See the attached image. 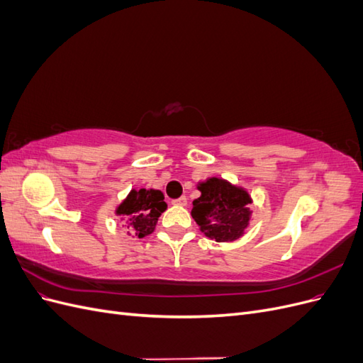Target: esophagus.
I'll list each match as a JSON object with an SVG mask.
<instances>
[{"instance_id":"34e87169","label":"esophagus","mask_w":363,"mask_h":363,"mask_svg":"<svg viewBox=\"0 0 363 363\" xmlns=\"http://www.w3.org/2000/svg\"><path fill=\"white\" fill-rule=\"evenodd\" d=\"M172 203L177 204V206H186V204H188V199H186V196H180V199L174 200Z\"/></svg>"}]
</instances>
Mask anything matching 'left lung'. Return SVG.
<instances>
[{
    "instance_id": "left-lung-1",
    "label": "left lung",
    "mask_w": 363,
    "mask_h": 363,
    "mask_svg": "<svg viewBox=\"0 0 363 363\" xmlns=\"http://www.w3.org/2000/svg\"><path fill=\"white\" fill-rule=\"evenodd\" d=\"M201 196L192 201V218L201 232L216 242H232L244 235L250 221L247 191L212 177L200 183Z\"/></svg>"
}]
</instances>
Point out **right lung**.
I'll return each instance as SVG.
<instances>
[{
  "label": "right lung",
  "instance_id": "obj_1",
  "mask_svg": "<svg viewBox=\"0 0 363 363\" xmlns=\"http://www.w3.org/2000/svg\"><path fill=\"white\" fill-rule=\"evenodd\" d=\"M164 196L156 189H133L116 208V215L123 216L128 224V235L144 238L155 232L159 216L167 211Z\"/></svg>",
  "mask_w": 363,
  "mask_h": 363
}]
</instances>
